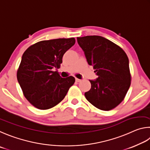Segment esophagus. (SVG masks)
I'll use <instances>...</instances> for the list:
<instances>
[{
	"label": "esophagus",
	"mask_w": 150,
	"mask_h": 150,
	"mask_svg": "<svg viewBox=\"0 0 150 150\" xmlns=\"http://www.w3.org/2000/svg\"><path fill=\"white\" fill-rule=\"evenodd\" d=\"M76 82H81V80L78 79V78H76Z\"/></svg>",
	"instance_id": "1"
}]
</instances>
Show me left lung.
<instances>
[{
    "instance_id": "left-lung-1",
    "label": "left lung",
    "mask_w": 150,
    "mask_h": 150,
    "mask_svg": "<svg viewBox=\"0 0 150 150\" xmlns=\"http://www.w3.org/2000/svg\"><path fill=\"white\" fill-rule=\"evenodd\" d=\"M89 65L93 66L96 80H90L91 89L85 93L90 103L103 111L116 107L130 88L129 60L117 45L99 35L77 38Z\"/></svg>"
}]
</instances>
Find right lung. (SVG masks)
Listing matches in <instances>:
<instances>
[{
    "mask_svg": "<svg viewBox=\"0 0 150 150\" xmlns=\"http://www.w3.org/2000/svg\"><path fill=\"white\" fill-rule=\"evenodd\" d=\"M75 41L74 38L41 41L23 52L18 82L25 98L36 108L45 110L57 105L74 83L73 76L63 78L53 70L60 67L63 55Z\"/></svg>",
    "mask_w": 150,
    "mask_h": 150,
    "instance_id": "1",
    "label": "right lung"
}]
</instances>
